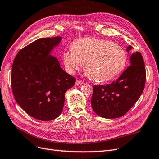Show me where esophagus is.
Masks as SVG:
<instances>
[{
	"label": "esophagus",
	"instance_id": "obj_1",
	"mask_svg": "<svg viewBox=\"0 0 159 159\" xmlns=\"http://www.w3.org/2000/svg\"><path fill=\"white\" fill-rule=\"evenodd\" d=\"M83 84H84V82H83L82 81L78 80H76L75 84V85H82Z\"/></svg>",
	"mask_w": 159,
	"mask_h": 159
}]
</instances>
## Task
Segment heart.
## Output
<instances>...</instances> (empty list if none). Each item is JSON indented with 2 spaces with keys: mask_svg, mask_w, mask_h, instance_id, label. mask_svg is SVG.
<instances>
[{
  "mask_svg": "<svg viewBox=\"0 0 159 159\" xmlns=\"http://www.w3.org/2000/svg\"><path fill=\"white\" fill-rule=\"evenodd\" d=\"M73 52L63 54V61L70 73L85 64V72L89 78L99 82L113 79L124 70L127 54L117 44L96 38H80L71 46Z\"/></svg>",
  "mask_w": 159,
  "mask_h": 159,
  "instance_id": "obj_1",
  "label": "heart"
}]
</instances>
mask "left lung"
<instances>
[{"mask_svg":"<svg viewBox=\"0 0 159 159\" xmlns=\"http://www.w3.org/2000/svg\"><path fill=\"white\" fill-rule=\"evenodd\" d=\"M132 46L127 48L129 52ZM131 65L119 78L106 85H93L91 104L96 114L107 119L123 116L140 98L146 81L143 56L136 52L130 57Z\"/></svg>","mask_w":159,"mask_h":159,"instance_id":"1","label":"left lung"}]
</instances>
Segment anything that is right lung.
<instances>
[{
    "mask_svg": "<svg viewBox=\"0 0 159 159\" xmlns=\"http://www.w3.org/2000/svg\"><path fill=\"white\" fill-rule=\"evenodd\" d=\"M61 37L40 38L23 48L14 60L12 90L17 103L31 117L51 121L61 114L65 93L76 79L50 54Z\"/></svg>",
    "mask_w": 159,
    "mask_h": 159,
    "instance_id": "add662e5",
    "label": "right lung"
}]
</instances>
